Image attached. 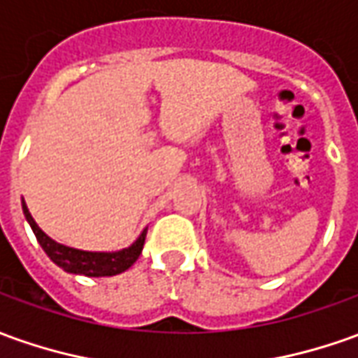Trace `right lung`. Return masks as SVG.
<instances>
[{
	"label": "right lung",
	"mask_w": 358,
	"mask_h": 358,
	"mask_svg": "<svg viewBox=\"0 0 358 358\" xmlns=\"http://www.w3.org/2000/svg\"><path fill=\"white\" fill-rule=\"evenodd\" d=\"M24 218L29 220L31 228H33L34 236L38 243L43 245V250L46 251V255L64 271L73 273V275H85V277H113L118 273H124L128 267H132L136 263V259L142 253L144 248V240H146V230L140 234L138 238L128 250L115 251V253H93V251H81L73 250V248H66L62 243H56L44 234L36 222L33 220L31 212L27 208V204L23 203Z\"/></svg>",
	"instance_id": "add662e5"
}]
</instances>
